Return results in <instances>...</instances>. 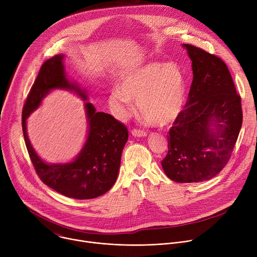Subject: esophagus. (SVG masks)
Segmentation results:
<instances>
[{"label":"esophagus","mask_w":257,"mask_h":257,"mask_svg":"<svg viewBox=\"0 0 257 257\" xmlns=\"http://www.w3.org/2000/svg\"><path fill=\"white\" fill-rule=\"evenodd\" d=\"M131 133H132V135L134 136V137H145L146 135V132L145 131H143V130H139V129H133L132 131H131Z\"/></svg>","instance_id":"34e87169"}]
</instances>
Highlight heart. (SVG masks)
I'll return each instance as SVG.
<instances>
[{
	"mask_svg": "<svg viewBox=\"0 0 257 257\" xmlns=\"http://www.w3.org/2000/svg\"><path fill=\"white\" fill-rule=\"evenodd\" d=\"M186 86L184 77L175 63L154 62L137 67L120 80L119 88L109 92L108 104L120 120L139 112L148 124L168 126L183 111Z\"/></svg>",
	"mask_w": 257,
	"mask_h": 257,
	"instance_id": "obj_1",
	"label": "heart"
}]
</instances>
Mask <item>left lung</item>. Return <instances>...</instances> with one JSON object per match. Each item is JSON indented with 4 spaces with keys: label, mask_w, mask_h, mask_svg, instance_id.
<instances>
[{
    "label": "left lung",
    "mask_w": 257,
    "mask_h": 257,
    "mask_svg": "<svg viewBox=\"0 0 257 257\" xmlns=\"http://www.w3.org/2000/svg\"><path fill=\"white\" fill-rule=\"evenodd\" d=\"M191 60L193 80L188 100L173 123L165 174L178 183L207 181L227 165L241 126V97L223 60L183 44Z\"/></svg>",
    "instance_id": "1"
}]
</instances>
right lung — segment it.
<instances>
[{
    "instance_id": "right-lung-1",
    "label": "right lung",
    "mask_w": 257,
    "mask_h": 257,
    "mask_svg": "<svg viewBox=\"0 0 257 257\" xmlns=\"http://www.w3.org/2000/svg\"><path fill=\"white\" fill-rule=\"evenodd\" d=\"M64 55L46 61L36 77L22 112V129L30 160L41 180L55 191L75 199H92L107 192L118 178L121 156L128 140L124 124L113 116L96 112L91 102L85 101L88 123L87 137L77 157L69 163L48 164L36 154L27 134L26 121L43 99L54 89L75 92L83 100L88 96L65 72Z\"/></svg>"
}]
</instances>
